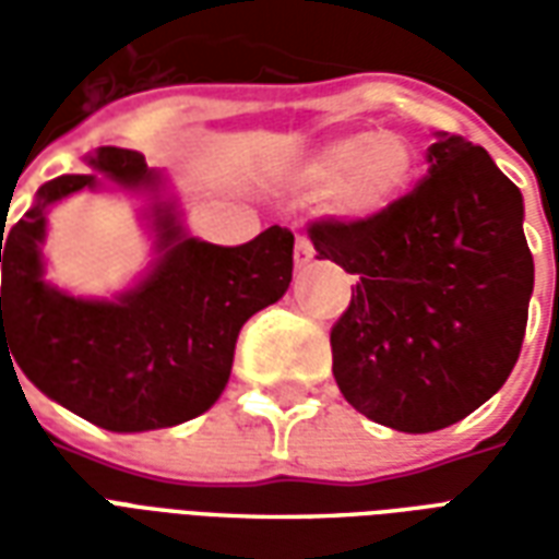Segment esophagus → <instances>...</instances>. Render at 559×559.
<instances>
[{
  "mask_svg": "<svg viewBox=\"0 0 559 559\" xmlns=\"http://www.w3.org/2000/svg\"><path fill=\"white\" fill-rule=\"evenodd\" d=\"M314 245H311V239H305V236H299L296 239V269H305L314 263Z\"/></svg>",
  "mask_w": 559,
  "mask_h": 559,
  "instance_id": "esophagus-1",
  "label": "esophagus"
}]
</instances>
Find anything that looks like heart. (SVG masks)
I'll return each instance as SVG.
<instances>
[{
    "label": "heart",
    "mask_w": 559,
    "mask_h": 559,
    "mask_svg": "<svg viewBox=\"0 0 559 559\" xmlns=\"http://www.w3.org/2000/svg\"><path fill=\"white\" fill-rule=\"evenodd\" d=\"M416 179V152L392 131H353L320 143L287 170V188L326 197V212L347 224L383 218Z\"/></svg>",
    "instance_id": "heart-1"
}]
</instances>
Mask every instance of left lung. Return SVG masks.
Instances as JSON below:
<instances>
[{
  "instance_id": "1",
  "label": "left lung",
  "mask_w": 559,
  "mask_h": 559,
  "mask_svg": "<svg viewBox=\"0 0 559 559\" xmlns=\"http://www.w3.org/2000/svg\"><path fill=\"white\" fill-rule=\"evenodd\" d=\"M317 260L356 275L332 326V374L371 421L440 431L512 374L527 329L533 254L524 200L457 134L428 146V176L383 218L308 227Z\"/></svg>"
}]
</instances>
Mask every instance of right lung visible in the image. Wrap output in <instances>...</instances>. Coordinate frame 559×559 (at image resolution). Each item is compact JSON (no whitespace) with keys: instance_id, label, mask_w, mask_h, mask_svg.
Listing matches in <instances>:
<instances>
[{"instance_id":"right-lung-1","label":"right lung","mask_w":559,"mask_h":559,"mask_svg":"<svg viewBox=\"0 0 559 559\" xmlns=\"http://www.w3.org/2000/svg\"><path fill=\"white\" fill-rule=\"evenodd\" d=\"M90 167L120 187L153 194L159 260L116 300H83L50 288L40 257L46 209L98 182L94 173L44 182L35 206L0 233V353L8 334L20 371L47 399L98 428H170L221 399L245 320L287 293L293 233L275 224L236 248L203 242L185 233L170 200H160L164 179L140 152L102 146L90 155Z\"/></svg>"}]
</instances>
